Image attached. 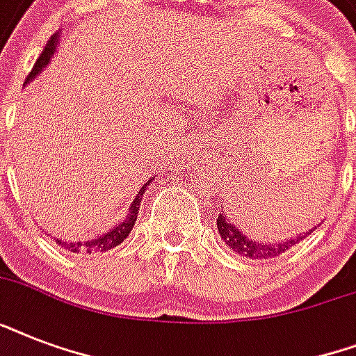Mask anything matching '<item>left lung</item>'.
Segmentation results:
<instances>
[{"label":"left lung","instance_id":"obj_1","mask_svg":"<svg viewBox=\"0 0 356 356\" xmlns=\"http://www.w3.org/2000/svg\"><path fill=\"white\" fill-rule=\"evenodd\" d=\"M216 223L218 233H220L223 242L227 243L234 253L242 254V257L251 260H266L273 259V257H279V254H282L290 248H293L296 243L301 242L303 238H307V234H310L316 229H310V231H307L305 234H299V236H296L293 240H281V242L275 243H260L257 242V240H253L251 236H248L245 233H242V231L234 225V222H231V218L225 216L223 212H220Z\"/></svg>","mask_w":356,"mask_h":356}]
</instances>
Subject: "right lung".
Instances as JSON below:
<instances>
[{
    "instance_id": "1",
    "label": "right lung",
    "mask_w": 356,
    "mask_h": 356,
    "mask_svg": "<svg viewBox=\"0 0 356 356\" xmlns=\"http://www.w3.org/2000/svg\"><path fill=\"white\" fill-rule=\"evenodd\" d=\"M55 42H57V36L53 35L51 40L47 42L46 47H44V51H42V55L38 57V60H36V64L33 66V70H31V74L27 75L25 83H29L31 79H35L36 75L40 74L42 70H44V66L49 63V58H51L53 53H55ZM147 184H149V181L140 188V192L136 194L133 203H131L127 218H125L120 225L111 229V231L103 234V236H97L96 240H88V242H70V243L63 242V240H57L58 245H63L64 249H68V251H72V253H85V251L86 253H92V251H108V249L120 245V243L129 236L134 222H136V216H138V211H140V203H142V195H144L145 186H147Z\"/></svg>"
}]
</instances>
